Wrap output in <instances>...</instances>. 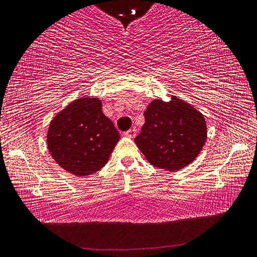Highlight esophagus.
Here are the masks:
<instances>
[{"label":"esophagus","mask_w":257,"mask_h":257,"mask_svg":"<svg viewBox=\"0 0 257 257\" xmlns=\"http://www.w3.org/2000/svg\"><path fill=\"white\" fill-rule=\"evenodd\" d=\"M124 136L125 137H129V138H134L136 136V129L135 128H132L130 130H128L127 133H124Z\"/></svg>","instance_id":"34e87169"}]
</instances>
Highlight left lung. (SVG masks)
<instances>
[{"label": "left lung", "instance_id": "8db88e82", "mask_svg": "<svg viewBox=\"0 0 257 257\" xmlns=\"http://www.w3.org/2000/svg\"><path fill=\"white\" fill-rule=\"evenodd\" d=\"M145 123L135 143L151 165L177 172L201 152L207 140L203 114L176 96L153 99L144 113Z\"/></svg>", "mask_w": 257, "mask_h": 257}]
</instances>
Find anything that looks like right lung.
Instances as JSON below:
<instances>
[{
    "instance_id": "obj_1",
    "label": "right lung",
    "mask_w": 257,
    "mask_h": 257,
    "mask_svg": "<svg viewBox=\"0 0 257 257\" xmlns=\"http://www.w3.org/2000/svg\"><path fill=\"white\" fill-rule=\"evenodd\" d=\"M119 140V132L101 111V100L90 96L79 97L57 113L47 134L54 160L79 177L103 168Z\"/></svg>"
}]
</instances>
